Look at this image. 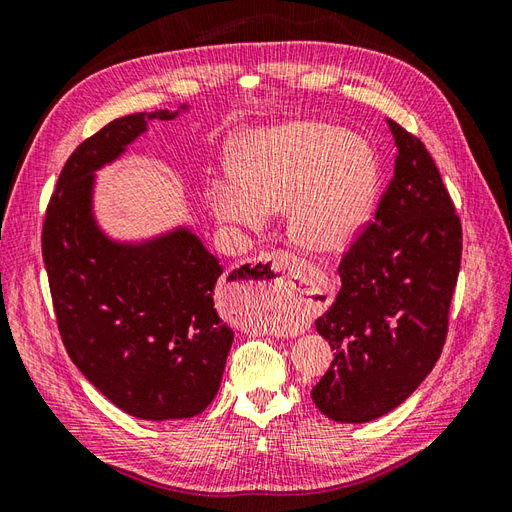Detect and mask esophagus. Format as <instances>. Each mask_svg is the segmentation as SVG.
<instances>
[{
	"label": "esophagus",
	"instance_id": "obj_1",
	"mask_svg": "<svg viewBox=\"0 0 512 512\" xmlns=\"http://www.w3.org/2000/svg\"><path fill=\"white\" fill-rule=\"evenodd\" d=\"M294 262H297V258H292L290 254L286 252H275L271 256H267V267L277 273L275 280H250V284H258L256 290L260 288L262 292V301L269 303V305H275L277 301L284 299V286L282 282L286 280V271H290L294 267Z\"/></svg>",
	"mask_w": 512,
	"mask_h": 512
}]
</instances>
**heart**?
<instances>
[{
    "instance_id": "obj_1",
    "label": "heart",
    "mask_w": 512,
    "mask_h": 512,
    "mask_svg": "<svg viewBox=\"0 0 512 512\" xmlns=\"http://www.w3.org/2000/svg\"><path fill=\"white\" fill-rule=\"evenodd\" d=\"M228 166L235 179H215L207 190L222 222L260 230L267 215L288 209V239L322 256L352 245L380 177L365 136L312 119L252 130L230 149Z\"/></svg>"
}]
</instances>
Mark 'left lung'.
<instances>
[{"mask_svg": "<svg viewBox=\"0 0 512 512\" xmlns=\"http://www.w3.org/2000/svg\"><path fill=\"white\" fill-rule=\"evenodd\" d=\"M397 158L374 222L339 265L316 331L335 350L312 389L337 423H369L418 389L440 359L461 265V222L438 166L416 136L386 119Z\"/></svg>", "mask_w": 512, "mask_h": 512, "instance_id": "1", "label": "left lung"}]
</instances>
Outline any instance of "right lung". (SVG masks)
Wrapping results in <instances>:
<instances>
[{"label":"right lung","instance_id":"add662e5","mask_svg":"<svg viewBox=\"0 0 512 512\" xmlns=\"http://www.w3.org/2000/svg\"><path fill=\"white\" fill-rule=\"evenodd\" d=\"M119 117L74 149L42 228V258L72 363L117 408L143 421L203 412L220 391L235 333L215 309L220 260L188 224L115 239L96 215V173L119 160L149 121Z\"/></svg>","mask_w":512,"mask_h":512}]
</instances>
